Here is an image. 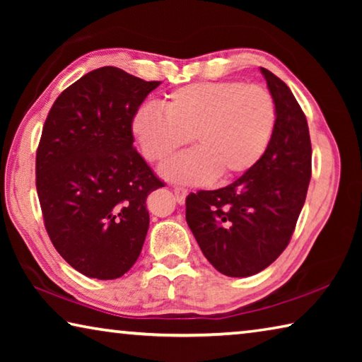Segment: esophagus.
Here are the masks:
<instances>
[{"label": "esophagus", "instance_id": "34e87169", "mask_svg": "<svg viewBox=\"0 0 362 362\" xmlns=\"http://www.w3.org/2000/svg\"><path fill=\"white\" fill-rule=\"evenodd\" d=\"M174 194H175V199L179 204H185V199H187V194H188V189L183 188V187H174Z\"/></svg>", "mask_w": 362, "mask_h": 362}]
</instances>
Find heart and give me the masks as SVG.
Here are the masks:
<instances>
[{"mask_svg":"<svg viewBox=\"0 0 362 362\" xmlns=\"http://www.w3.org/2000/svg\"><path fill=\"white\" fill-rule=\"evenodd\" d=\"M276 126V105L268 89L240 81L183 86L166 95L163 112L144 107L134 115L132 134L142 155L164 163L185 148L194 151L161 169L169 180L203 183L233 180L265 155Z\"/></svg>","mask_w":362,"mask_h":362,"instance_id":"1","label":"heart"}]
</instances>
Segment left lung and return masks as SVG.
I'll list each match as a JSON object with an SVG mask.
<instances>
[{
  "label": "left lung",
  "instance_id": "left-lung-1",
  "mask_svg": "<svg viewBox=\"0 0 362 362\" xmlns=\"http://www.w3.org/2000/svg\"><path fill=\"white\" fill-rule=\"evenodd\" d=\"M260 71L276 105L265 155L231 185L187 198V223L204 257L231 278L260 273L283 254L311 177V142L302 108L284 81L267 69Z\"/></svg>",
  "mask_w": 362,
  "mask_h": 362
}]
</instances>
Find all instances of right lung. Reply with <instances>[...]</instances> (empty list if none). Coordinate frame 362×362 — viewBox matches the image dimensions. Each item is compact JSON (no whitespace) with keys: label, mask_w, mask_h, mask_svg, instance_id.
Masks as SVG:
<instances>
[{"label":"right lung","mask_w":362,"mask_h":362,"mask_svg":"<svg viewBox=\"0 0 362 362\" xmlns=\"http://www.w3.org/2000/svg\"><path fill=\"white\" fill-rule=\"evenodd\" d=\"M159 84L102 66L57 97L42 127L36 192L46 231L88 278H121L142 250L146 196L164 183L134 148L132 119Z\"/></svg>","instance_id":"right-lung-1"}]
</instances>
